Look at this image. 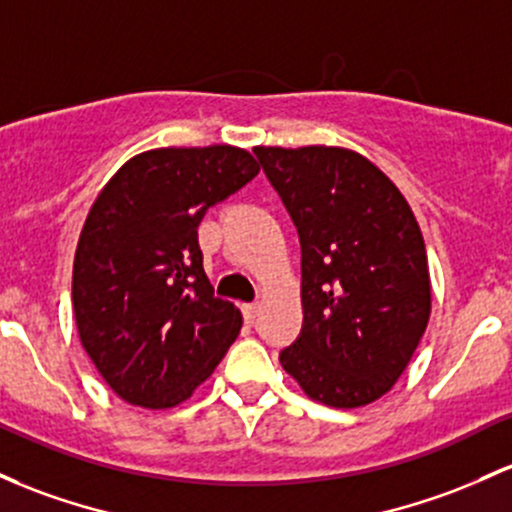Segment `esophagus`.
<instances>
[{
	"label": "esophagus",
	"instance_id": "34e87169",
	"mask_svg": "<svg viewBox=\"0 0 512 512\" xmlns=\"http://www.w3.org/2000/svg\"><path fill=\"white\" fill-rule=\"evenodd\" d=\"M243 316L247 323H252L257 316H260V303H245L243 306Z\"/></svg>",
	"mask_w": 512,
	"mask_h": 512
}]
</instances>
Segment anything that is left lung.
Returning a JSON list of instances; mask_svg holds the SVG:
<instances>
[{
    "label": "left lung",
    "instance_id": "left-lung-1",
    "mask_svg": "<svg viewBox=\"0 0 512 512\" xmlns=\"http://www.w3.org/2000/svg\"><path fill=\"white\" fill-rule=\"evenodd\" d=\"M299 230V338L282 367L313 401L367 406L411 362L430 318V274L411 206L367 157L345 148H255Z\"/></svg>",
    "mask_w": 512,
    "mask_h": 512
}]
</instances>
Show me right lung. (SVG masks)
Listing matches in <instances>:
<instances>
[{
    "mask_svg": "<svg viewBox=\"0 0 512 512\" xmlns=\"http://www.w3.org/2000/svg\"><path fill=\"white\" fill-rule=\"evenodd\" d=\"M260 172L233 145L140 153L80 233L72 306L82 347L123 401L172 408L211 376L243 316L204 272L199 223Z\"/></svg>",
    "mask_w": 512,
    "mask_h": 512,
    "instance_id": "1",
    "label": "right lung"
}]
</instances>
